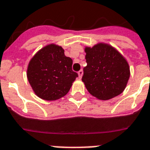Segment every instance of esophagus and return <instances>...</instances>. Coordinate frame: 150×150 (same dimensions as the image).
Here are the masks:
<instances>
[{
  "label": "esophagus",
  "mask_w": 150,
  "mask_h": 150,
  "mask_svg": "<svg viewBox=\"0 0 150 150\" xmlns=\"http://www.w3.org/2000/svg\"><path fill=\"white\" fill-rule=\"evenodd\" d=\"M78 74H79V79H82V75H83V71L80 70L78 72Z\"/></svg>",
  "instance_id": "1"
}]
</instances>
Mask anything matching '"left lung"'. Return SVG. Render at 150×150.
I'll return each instance as SVG.
<instances>
[{"label":"left lung","instance_id":"left-lung-1","mask_svg":"<svg viewBox=\"0 0 150 150\" xmlns=\"http://www.w3.org/2000/svg\"><path fill=\"white\" fill-rule=\"evenodd\" d=\"M87 65L82 82L92 96L107 100L125 90L130 77L126 59L112 46L100 43L85 48Z\"/></svg>","mask_w":150,"mask_h":150}]
</instances>
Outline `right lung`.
<instances>
[{
    "label": "right lung",
    "mask_w": 150,
    "mask_h": 150,
    "mask_svg": "<svg viewBox=\"0 0 150 150\" xmlns=\"http://www.w3.org/2000/svg\"><path fill=\"white\" fill-rule=\"evenodd\" d=\"M72 60L56 44H49L36 53L27 68V78L36 96L45 100H56L70 90L79 76L73 71Z\"/></svg>",
    "instance_id": "right-lung-1"
}]
</instances>
